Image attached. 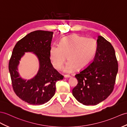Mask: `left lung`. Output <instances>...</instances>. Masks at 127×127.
Listing matches in <instances>:
<instances>
[{
	"mask_svg": "<svg viewBox=\"0 0 127 127\" xmlns=\"http://www.w3.org/2000/svg\"><path fill=\"white\" fill-rule=\"evenodd\" d=\"M53 32L35 31L28 34L15 45L9 61L8 69L15 93L21 100L33 105L43 104L55 94V83L63 76L52 67L51 44ZM37 57L39 68L33 78L24 79L18 72L20 61L26 53Z\"/></svg>",
	"mask_w": 127,
	"mask_h": 127,
	"instance_id": "8db88e82",
	"label": "left lung"
}]
</instances>
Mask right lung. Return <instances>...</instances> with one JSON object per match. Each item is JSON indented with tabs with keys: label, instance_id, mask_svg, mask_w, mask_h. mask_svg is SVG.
<instances>
[{
	"label": "right lung",
	"instance_id": "obj_1",
	"mask_svg": "<svg viewBox=\"0 0 127 127\" xmlns=\"http://www.w3.org/2000/svg\"><path fill=\"white\" fill-rule=\"evenodd\" d=\"M96 42L94 59L84 70L76 74L78 83L72 91L76 100L86 106L96 105L109 96L114 89L118 72V64L112 44L100 35ZM80 58L82 64L89 59L82 52Z\"/></svg>",
	"mask_w": 127,
	"mask_h": 127
}]
</instances>
